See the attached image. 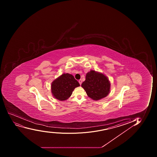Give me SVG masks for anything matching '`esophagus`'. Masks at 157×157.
<instances>
[{
    "instance_id": "1",
    "label": "esophagus",
    "mask_w": 157,
    "mask_h": 157,
    "mask_svg": "<svg viewBox=\"0 0 157 157\" xmlns=\"http://www.w3.org/2000/svg\"><path fill=\"white\" fill-rule=\"evenodd\" d=\"M79 83L80 85L81 86V84H82V80L80 79L79 80Z\"/></svg>"
}]
</instances>
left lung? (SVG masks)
<instances>
[{
    "mask_svg": "<svg viewBox=\"0 0 157 157\" xmlns=\"http://www.w3.org/2000/svg\"><path fill=\"white\" fill-rule=\"evenodd\" d=\"M87 96L94 100L107 96L110 92V83L102 73L90 71L86 75V80L81 84Z\"/></svg>",
    "mask_w": 157,
    "mask_h": 157,
    "instance_id": "8db88e82",
    "label": "left lung"
}]
</instances>
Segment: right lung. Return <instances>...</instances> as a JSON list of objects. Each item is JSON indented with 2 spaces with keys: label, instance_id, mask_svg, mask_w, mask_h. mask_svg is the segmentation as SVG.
Masks as SVG:
<instances>
[{
  "label": "right lung",
  "instance_id": "1",
  "mask_svg": "<svg viewBox=\"0 0 157 157\" xmlns=\"http://www.w3.org/2000/svg\"><path fill=\"white\" fill-rule=\"evenodd\" d=\"M79 86V83L72 75L63 74L52 83V93L57 99L64 101L67 99L74 89Z\"/></svg>",
  "mask_w": 157,
  "mask_h": 157
}]
</instances>
